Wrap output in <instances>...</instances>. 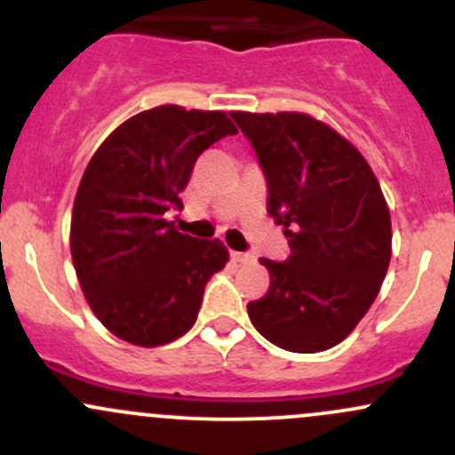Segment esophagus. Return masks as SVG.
Here are the masks:
<instances>
[{"label": "esophagus", "instance_id": "obj_1", "mask_svg": "<svg viewBox=\"0 0 455 455\" xmlns=\"http://www.w3.org/2000/svg\"><path fill=\"white\" fill-rule=\"evenodd\" d=\"M231 259L235 261V264H246V261L253 259V255H249V253H237V251H231Z\"/></svg>", "mask_w": 455, "mask_h": 455}]
</instances>
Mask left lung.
<instances>
[{"mask_svg": "<svg viewBox=\"0 0 455 455\" xmlns=\"http://www.w3.org/2000/svg\"><path fill=\"white\" fill-rule=\"evenodd\" d=\"M257 154L268 213L291 255L261 257L270 288L251 301L261 337L313 355L341 343L376 299L392 257V224L363 156L323 123L297 112H233Z\"/></svg>", "mask_w": 455, "mask_h": 455, "instance_id": "1", "label": "left lung"}]
</instances>
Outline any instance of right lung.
<instances>
[{
	"label": "right lung",
	"instance_id": "add662e5",
	"mask_svg": "<svg viewBox=\"0 0 455 455\" xmlns=\"http://www.w3.org/2000/svg\"><path fill=\"white\" fill-rule=\"evenodd\" d=\"M233 134L224 112L160 105L116 127L92 156L72 209V261L90 308L123 341L163 346L196 323L228 251L176 231L164 213L182 206L202 151Z\"/></svg>",
	"mask_w": 455,
	"mask_h": 455
}]
</instances>
